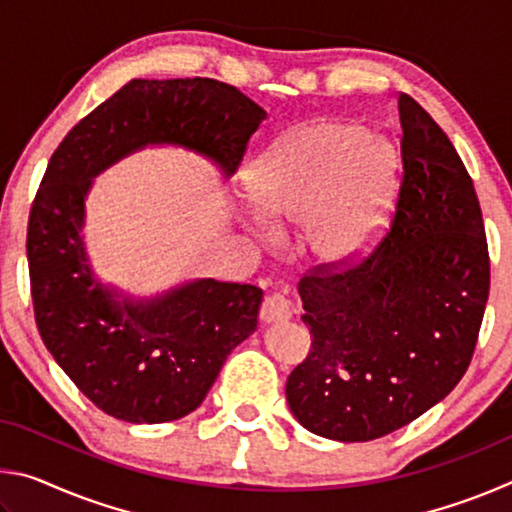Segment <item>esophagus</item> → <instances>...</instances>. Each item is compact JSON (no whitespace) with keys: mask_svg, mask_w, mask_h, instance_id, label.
Listing matches in <instances>:
<instances>
[{"mask_svg":"<svg viewBox=\"0 0 512 512\" xmlns=\"http://www.w3.org/2000/svg\"><path fill=\"white\" fill-rule=\"evenodd\" d=\"M293 314H296L293 302L287 296H282V293H271V296H266L262 302V309H259V318H262L264 323H280V320H289Z\"/></svg>","mask_w":512,"mask_h":512,"instance_id":"34e87169","label":"esophagus"}]
</instances>
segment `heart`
<instances>
[{
	"label": "heart",
	"mask_w": 512,
	"mask_h": 512,
	"mask_svg": "<svg viewBox=\"0 0 512 512\" xmlns=\"http://www.w3.org/2000/svg\"><path fill=\"white\" fill-rule=\"evenodd\" d=\"M395 151L350 121L300 126L259 155L248 192L273 225H307V248L339 266L384 228L395 189Z\"/></svg>",
	"instance_id": "heart-1"
}]
</instances>
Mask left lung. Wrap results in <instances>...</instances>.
I'll list each match as a JSON object with an SVG mask.
<instances>
[{
	"label": "left lung",
	"instance_id": "8db88e82",
	"mask_svg": "<svg viewBox=\"0 0 512 512\" xmlns=\"http://www.w3.org/2000/svg\"><path fill=\"white\" fill-rule=\"evenodd\" d=\"M391 228L350 266L320 264L298 284L307 359L287 379L302 427L366 443L454 391L479 339L490 255L479 198L443 128L409 94Z\"/></svg>",
	"mask_w": 512,
	"mask_h": 512
}]
</instances>
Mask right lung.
<instances>
[{
  "instance_id": "obj_1",
  "label": "right lung",
  "mask_w": 512,
  "mask_h": 512,
  "mask_svg": "<svg viewBox=\"0 0 512 512\" xmlns=\"http://www.w3.org/2000/svg\"><path fill=\"white\" fill-rule=\"evenodd\" d=\"M264 117L235 85L216 79H135L51 155L27 228L33 314L51 357L112 418L158 424L201 406L232 348L255 332L264 293L198 280L151 302H117L94 282L79 235L90 178L162 142L235 173Z\"/></svg>"
}]
</instances>
